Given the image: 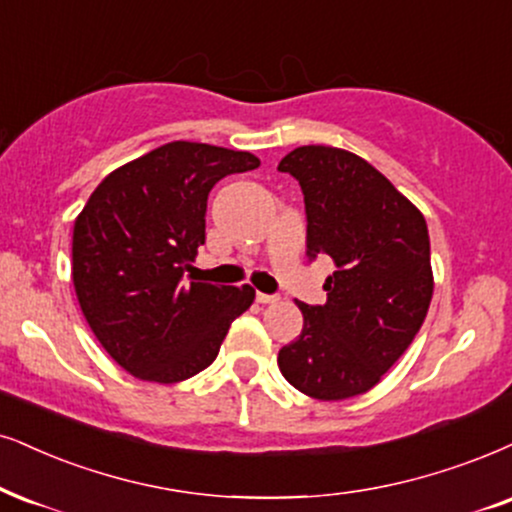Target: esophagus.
Wrapping results in <instances>:
<instances>
[{"label":"esophagus","mask_w":512,"mask_h":512,"mask_svg":"<svg viewBox=\"0 0 512 512\" xmlns=\"http://www.w3.org/2000/svg\"><path fill=\"white\" fill-rule=\"evenodd\" d=\"M257 302H260V304H274V302H278V295H267V293H257Z\"/></svg>","instance_id":"obj_1"}]
</instances>
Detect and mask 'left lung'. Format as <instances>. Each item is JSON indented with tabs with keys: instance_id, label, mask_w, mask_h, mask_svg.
Instances as JSON below:
<instances>
[{
	"instance_id": "left-lung-1",
	"label": "left lung",
	"mask_w": 512,
	"mask_h": 512,
	"mask_svg": "<svg viewBox=\"0 0 512 512\" xmlns=\"http://www.w3.org/2000/svg\"><path fill=\"white\" fill-rule=\"evenodd\" d=\"M300 181L307 257L328 255L326 302L304 304L278 368L295 390L338 401L371 390L411 345L432 300L425 217L359 155L300 146L278 163Z\"/></svg>"
}]
</instances>
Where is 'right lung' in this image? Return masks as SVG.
<instances>
[{
    "mask_svg": "<svg viewBox=\"0 0 512 512\" xmlns=\"http://www.w3.org/2000/svg\"><path fill=\"white\" fill-rule=\"evenodd\" d=\"M260 160L248 151L172 141L118 167L75 219L73 283L82 314L111 357L148 383L208 368L250 286L186 283L205 243L208 193Z\"/></svg>",
    "mask_w": 512,
    "mask_h": 512,
    "instance_id": "add662e5",
    "label": "right lung"
}]
</instances>
